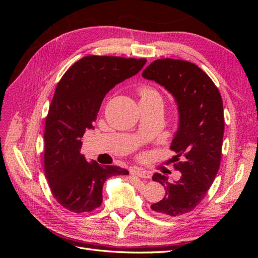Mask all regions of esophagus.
I'll return each mask as SVG.
<instances>
[{
  "instance_id": "esophagus-1",
  "label": "esophagus",
  "mask_w": 258,
  "mask_h": 258,
  "mask_svg": "<svg viewBox=\"0 0 258 258\" xmlns=\"http://www.w3.org/2000/svg\"><path fill=\"white\" fill-rule=\"evenodd\" d=\"M132 173L139 177H142V178H151V176H152L150 171H146L144 169L138 168V167H135L134 169H132Z\"/></svg>"
}]
</instances>
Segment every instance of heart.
Returning a JSON list of instances; mask_svg holds the SVG:
<instances>
[{
	"instance_id": "1",
	"label": "heart",
	"mask_w": 258,
	"mask_h": 258,
	"mask_svg": "<svg viewBox=\"0 0 258 258\" xmlns=\"http://www.w3.org/2000/svg\"><path fill=\"white\" fill-rule=\"evenodd\" d=\"M154 95H156V92L153 89H151V88H143L141 90V97L142 98H146V97L154 96Z\"/></svg>"
}]
</instances>
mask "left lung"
Segmentation results:
<instances>
[{
    "label": "left lung",
    "instance_id": "left-lung-1",
    "mask_svg": "<svg viewBox=\"0 0 258 258\" xmlns=\"http://www.w3.org/2000/svg\"><path fill=\"white\" fill-rule=\"evenodd\" d=\"M142 76L173 96L178 127L170 148L176 154L175 161L184 157L174 165L182 173L178 181L153 175V181L165 186L166 196L151 208L161 216L183 215L204 200L220 169L225 127L221 93L200 68L184 60H155Z\"/></svg>",
    "mask_w": 258,
    "mask_h": 258
}]
</instances>
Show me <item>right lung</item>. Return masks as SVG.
<instances>
[{"instance_id":"obj_1","label":"right lung","mask_w":258,"mask_h":258,"mask_svg":"<svg viewBox=\"0 0 258 258\" xmlns=\"http://www.w3.org/2000/svg\"><path fill=\"white\" fill-rule=\"evenodd\" d=\"M146 59L87 56L70 68L58 83L45 120L44 168L52 196L74 213L91 212L102 204L108 177L128 170L87 161L82 138L93 129L101 103L117 84L138 74Z\"/></svg>"}]
</instances>
